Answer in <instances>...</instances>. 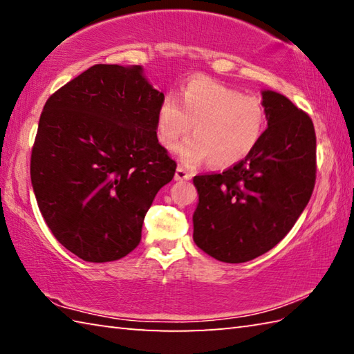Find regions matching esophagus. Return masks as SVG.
Segmentation results:
<instances>
[{"mask_svg": "<svg viewBox=\"0 0 354 354\" xmlns=\"http://www.w3.org/2000/svg\"><path fill=\"white\" fill-rule=\"evenodd\" d=\"M190 178H192V175L184 169V167H178L176 171H175L176 181H187V179H190Z\"/></svg>", "mask_w": 354, "mask_h": 354, "instance_id": "1", "label": "esophagus"}]
</instances>
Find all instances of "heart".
Returning a JSON list of instances; mask_svg holds the SVG:
<instances>
[{
    "mask_svg": "<svg viewBox=\"0 0 354 354\" xmlns=\"http://www.w3.org/2000/svg\"><path fill=\"white\" fill-rule=\"evenodd\" d=\"M194 136L178 148L184 165L194 167L211 160L217 169L242 162L254 151L267 128V111L262 101L245 97L207 77L190 80L181 97L169 93L156 115V133L160 145L171 149L187 136Z\"/></svg>",
    "mask_w": 354,
    "mask_h": 354,
    "instance_id": "obj_1",
    "label": "heart"
}]
</instances>
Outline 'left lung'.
Returning <instances> with one entry per match:
<instances>
[{
	"label": "left lung",
	"instance_id": "1",
	"mask_svg": "<svg viewBox=\"0 0 354 354\" xmlns=\"http://www.w3.org/2000/svg\"><path fill=\"white\" fill-rule=\"evenodd\" d=\"M262 104L267 129L254 151L223 173L194 178V241L221 262H247L272 250L314 190L313 120L278 92L262 91Z\"/></svg>",
	"mask_w": 354,
	"mask_h": 354
}]
</instances>
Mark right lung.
<instances>
[{
	"label": "right lung",
	"mask_w": 354,
	"mask_h": 354,
	"mask_svg": "<svg viewBox=\"0 0 354 354\" xmlns=\"http://www.w3.org/2000/svg\"><path fill=\"white\" fill-rule=\"evenodd\" d=\"M162 100L140 65L98 64L45 103L31 154L34 195L53 236L81 259L129 254L156 194L175 176L156 134Z\"/></svg>",
	"instance_id": "right-lung-1"
}]
</instances>
